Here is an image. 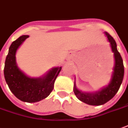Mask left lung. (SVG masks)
I'll list each match as a JSON object with an SVG mask.
<instances>
[{
    "instance_id": "8db88e82",
    "label": "left lung",
    "mask_w": 128,
    "mask_h": 128,
    "mask_svg": "<svg viewBox=\"0 0 128 128\" xmlns=\"http://www.w3.org/2000/svg\"><path fill=\"white\" fill-rule=\"evenodd\" d=\"M108 42L110 43L111 50L114 53V66L110 82L102 90L94 92H84L78 90L74 81L73 91L79 100L92 106H100L106 104L114 97L118 92L124 77V66L122 59L117 49V44L114 38L105 32Z\"/></svg>"
}]
</instances>
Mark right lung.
<instances>
[{
    "label": "right lung",
    "mask_w": 128,
    "mask_h": 128,
    "mask_svg": "<svg viewBox=\"0 0 128 128\" xmlns=\"http://www.w3.org/2000/svg\"><path fill=\"white\" fill-rule=\"evenodd\" d=\"M28 37V35H22L10 45L5 62L4 76L10 91L18 99L34 103L46 98L50 94L62 67L53 68L40 78H31L24 73L18 68L15 56L19 47Z\"/></svg>",
    "instance_id": "right-lung-1"
}]
</instances>
